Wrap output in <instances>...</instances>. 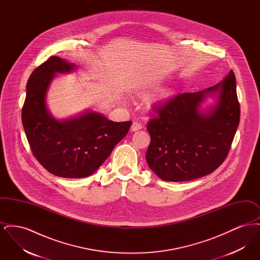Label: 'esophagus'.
Segmentation results:
<instances>
[{
    "instance_id": "1",
    "label": "esophagus",
    "mask_w": 260,
    "mask_h": 260,
    "mask_svg": "<svg viewBox=\"0 0 260 260\" xmlns=\"http://www.w3.org/2000/svg\"><path fill=\"white\" fill-rule=\"evenodd\" d=\"M141 128H142V124L138 123V122H134L132 124V127H131L132 132H136V131H139Z\"/></svg>"
}]
</instances>
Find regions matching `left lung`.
Masks as SVG:
<instances>
[{"label":"left lung","mask_w":260,"mask_h":260,"mask_svg":"<svg viewBox=\"0 0 260 260\" xmlns=\"http://www.w3.org/2000/svg\"><path fill=\"white\" fill-rule=\"evenodd\" d=\"M218 104L208 114L199 105L208 93ZM147 131L149 168L165 181H188L214 172L226 159L240 122L236 78L231 70L222 82L197 92L175 95L158 106Z\"/></svg>","instance_id":"8db88e82"}]
</instances>
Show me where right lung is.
Listing matches in <instances>:
<instances>
[{
  "mask_svg": "<svg viewBox=\"0 0 260 260\" xmlns=\"http://www.w3.org/2000/svg\"><path fill=\"white\" fill-rule=\"evenodd\" d=\"M74 64L50 56L27 82L22 124L31 151L49 172L65 178L94 173L128 133L132 121L116 123L94 112L57 121L47 110L46 93L55 73L70 72Z\"/></svg>",
  "mask_w": 260,
  "mask_h": 260,
  "instance_id": "1",
  "label": "right lung"
}]
</instances>
